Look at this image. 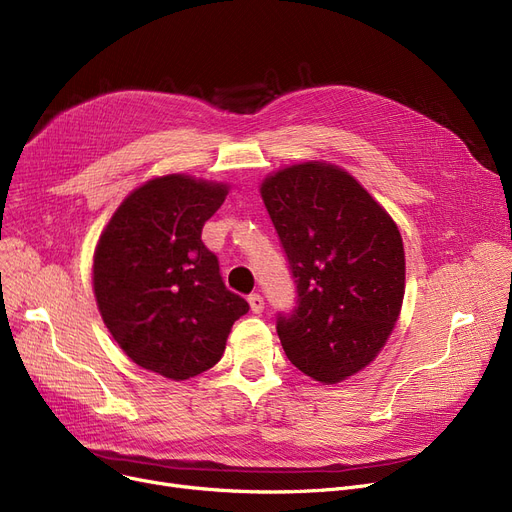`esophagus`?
I'll use <instances>...</instances> for the list:
<instances>
[{"label":"esophagus","mask_w":512,"mask_h":512,"mask_svg":"<svg viewBox=\"0 0 512 512\" xmlns=\"http://www.w3.org/2000/svg\"><path fill=\"white\" fill-rule=\"evenodd\" d=\"M249 305H251V311H253V313H261L263 307H265L261 294H257V292H255V294H249Z\"/></svg>","instance_id":"1"}]
</instances>
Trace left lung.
I'll use <instances>...</instances> for the list:
<instances>
[{
    "instance_id": "obj_1",
    "label": "left lung",
    "mask_w": 512,
    "mask_h": 512,
    "mask_svg": "<svg viewBox=\"0 0 512 512\" xmlns=\"http://www.w3.org/2000/svg\"><path fill=\"white\" fill-rule=\"evenodd\" d=\"M261 197L297 284V307L276 324L284 353L309 378L342 382L378 357L398 319L400 232L351 174L321 161L267 176Z\"/></svg>"
}]
</instances>
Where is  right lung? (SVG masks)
Wrapping results in <instances>:
<instances>
[{
    "label": "right lung",
    "instance_id": "obj_1",
    "mask_svg": "<svg viewBox=\"0 0 512 512\" xmlns=\"http://www.w3.org/2000/svg\"><path fill=\"white\" fill-rule=\"evenodd\" d=\"M226 195L222 182L153 178L122 201L95 249L103 324L134 363L176 382L218 363L232 324L249 311L201 240Z\"/></svg>",
    "mask_w": 512,
    "mask_h": 512
}]
</instances>
